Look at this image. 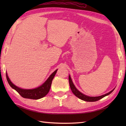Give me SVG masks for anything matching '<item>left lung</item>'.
<instances>
[{"mask_svg":"<svg viewBox=\"0 0 126 126\" xmlns=\"http://www.w3.org/2000/svg\"><path fill=\"white\" fill-rule=\"evenodd\" d=\"M69 84H70V89L72 91V92L75 95L76 97L79 98V99H81V100L87 101V102H95V101H97L100 100V99L102 98L103 97H105V96L110 94H111L112 92H113V90H114V89L111 91H110V92H109L108 93L106 94L101 95L100 96H96V97H90V96L85 95L84 94H82V93L80 92L79 91L76 89V88L74 85L73 81H72L70 75L69 76Z\"/></svg>","mask_w":126,"mask_h":126,"instance_id":"8db88e82","label":"left lung"}]
</instances>
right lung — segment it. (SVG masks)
<instances>
[{
    "mask_svg": "<svg viewBox=\"0 0 126 126\" xmlns=\"http://www.w3.org/2000/svg\"><path fill=\"white\" fill-rule=\"evenodd\" d=\"M58 69L56 70L51 75L49 78L45 81L43 84L41 86L37 88H34L32 89H24L20 88L16 86L14 84H13L10 81L9 77L7 76V73H6L7 81L9 83V85L13 89H14L19 94V95L22 96L23 97L25 98H30L33 99V100H38V99L44 97L45 95H47V94L49 93L51 85L52 83V79L53 77L55 76Z\"/></svg>",
    "mask_w": 126,
    "mask_h": 126,
    "instance_id": "add662e5",
    "label": "right lung"
}]
</instances>
